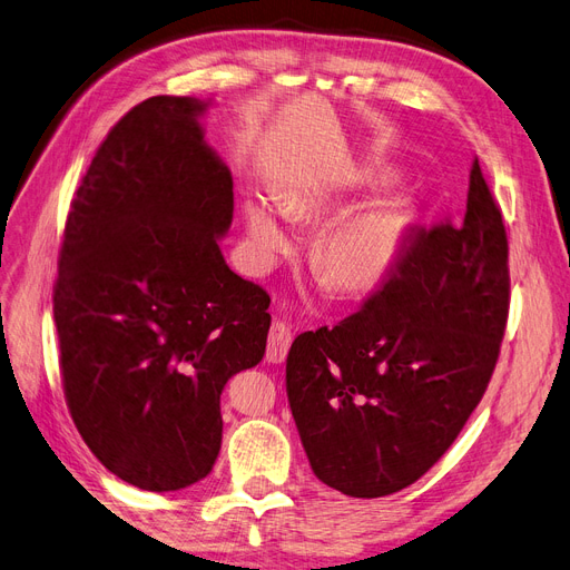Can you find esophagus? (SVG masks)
I'll use <instances>...</instances> for the list:
<instances>
[{
    "instance_id": "esophagus-1",
    "label": "esophagus",
    "mask_w": 570,
    "mask_h": 570,
    "mask_svg": "<svg viewBox=\"0 0 570 570\" xmlns=\"http://www.w3.org/2000/svg\"><path fill=\"white\" fill-rule=\"evenodd\" d=\"M291 347V328L284 322H274L267 336V353L265 360L272 364H282Z\"/></svg>"
}]
</instances>
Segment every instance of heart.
<instances>
[{"mask_svg": "<svg viewBox=\"0 0 570 570\" xmlns=\"http://www.w3.org/2000/svg\"><path fill=\"white\" fill-rule=\"evenodd\" d=\"M298 208V200L288 204ZM246 229L250 238V248L261 261H269L282 253L288 244L286 232L279 225L274 213L261 204L250 200L246 206ZM393 236L381 219L357 217L338 225L324 238L320 250V267L326 279L343 291H360L374 286L385 269L393 263Z\"/></svg>", "mask_w": 570, "mask_h": 570, "instance_id": "obj_1", "label": "heart"}]
</instances>
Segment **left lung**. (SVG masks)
<instances>
[{
    "label": "left lung",
    "mask_w": 570,
    "mask_h": 570,
    "mask_svg": "<svg viewBox=\"0 0 570 570\" xmlns=\"http://www.w3.org/2000/svg\"><path fill=\"white\" fill-rule=\"evenodd\" d=\"M509 301L504 217L475 158L464 217L416 225L357 312L291 345L286 395L317 479L364 500L419 481L485 395Z\"/></svg>",
    "instance_id": "obj_1"
}]
</instances>
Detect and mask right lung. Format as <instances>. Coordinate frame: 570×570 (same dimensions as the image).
Masks as SVG:
<instances>
[{
    "label": "right lung",
    "mask_w": 570,
    "mask_h": 570,
    "mask_svg": "<svg viewBox=\"0 0 570 570\" xmlns=\"http://www.w3.org/2000/svg\"><path fill=\"white\" fill-rule=\"evenodd\" d=\"M191 97H151L99 144L70 200L53 322L66 405L118 479L170 492L210 473L225 383L265 355L269 293L217 246L227 165Z\"/></svg>",
    "instance_id": "1"
}]
</instances>
